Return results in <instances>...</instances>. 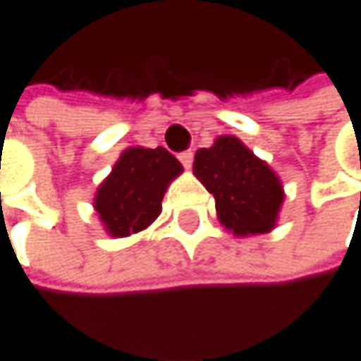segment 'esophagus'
Returning a JSON list of instances; mask_svg holds the SVG:
<instances>
[{
    "label": "esophagus",
    "instance_id": "esophagus-1",
    "mask_svg": "<svg viewBox=\"0 0 361 361\" xmlns=\"http://www.w3.org/2000/svg\"><path fill=\"white\" fill-rule=\"evenodd\" d=\"M192 160H195V152H192V149H186V152L179 154V162H182L186 169H190V166H192Z\"/></svg>",
    "mask_w": 361,
    "mask_h": 361
}]
</instances>
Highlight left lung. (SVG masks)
Masks as SVG:
<instances>
[{
    "instance_id": "8db88e82",
    "label": "left lung",
    "mask_w": 361,
    "mask_h": 361,
    "mask_svg": "<svg viewBox=\"0 0 361 361\" xmlns=\"http://www.w3.org/2000/svg\"><path fill=\"white\" fill-rule=\"evenodd\" d=\"M195 175L214 195L220 222L237 237L275 228L283 186L275 171L241 139L222 135L195 156Z\"/></svg>"
}]
</instances>
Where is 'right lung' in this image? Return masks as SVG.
<instances>
[{"mask_svg": "<svg viewBox=\"0 0 361 361\" xmlns=\"http://www.w3.org/2000/svg\"><path fill=\"white\" fill-rule=\"evenodd\" d=\"M184 171L164 147H128L94 195V212L111 237L147 228L162 209L166 186Z\"/></svg>", "mask_w": 361, "mask_h": 361, "instance_id": "obj_1", "label": "right lung"}]
</instances>
